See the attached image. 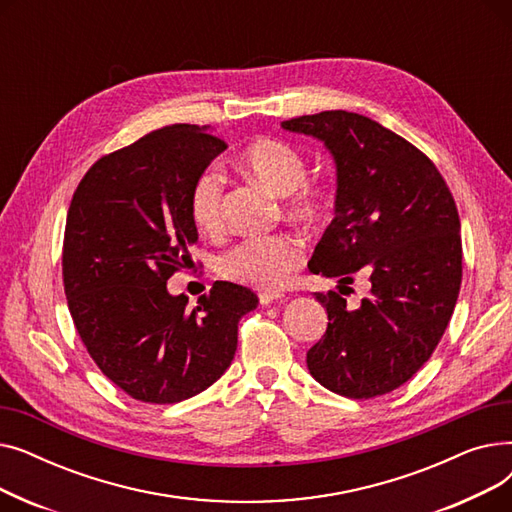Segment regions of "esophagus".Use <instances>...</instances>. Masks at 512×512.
Wrapping results in <instances>:
<instances>
[{
    "label": "esophagus",
    "instance_id": "esophagus-1",
    "mask_svg": "<svg viewBox=\"0 0 512 512\" xmlns=\"http://www.w3.org/2000/svg\"><path fill=\"white\" fill-rule=\"evenodd\" d=\"M286 297L282 292H261L259 294V303L261 305H270V303H274V301H284Z\"/></svg>",
    "mask_w": 512,
    "mask_h": 512
}]
</instances>
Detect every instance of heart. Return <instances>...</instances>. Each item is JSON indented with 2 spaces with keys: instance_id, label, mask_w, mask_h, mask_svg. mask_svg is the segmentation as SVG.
Masks as SVG:
<instances>
[{
  "instance_id": "b5f03b06",
  "label": "heart",
  "mask_w": 512,
  "mask_h": 512,
  "mask_svg": "<svg viewBox=\"0 0 512 512\" xmlns=\"http://www.w3.org/2000/svg\"><path fill=\"white\" fill-rule=\"evenodd\" d=\"M238 168L280 195L282 207L292 220L317 224L328 215L330 195L326 186L307 178V159L290 143L272 137L257 139L240 151ZM186 207L201 232H220L224 222V178L218 170L207 168L193 180ZM301 261V245L290 234L247 236L220 255L218 272L232 282L267 292L284 286Z\"/></svg>"
}]
</instances>
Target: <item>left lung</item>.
Instances as JSON below:
<instances>
[{"instance_id":"obj_1","label":"left lung","mask_w":512,"mask_h":512,"mask_svg":"<svg viewBox=\"0 0 512 512\" xmlns=\"http://www.w3.org/2000/svg\"><path fill=\"white\" fill-rule=\"evenodd\" d=\"M282 128L324 141L336 161V218L309 270L340 284L361 270L371 282L357 309L334 290L315 292L328 330L309 348L307 367L340 396L388 394L432 357L459 299L456 203L432 159L367 116L332 110Z\"/></svg>"}]
</instances>
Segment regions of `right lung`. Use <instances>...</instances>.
Segmentation results:
<instances>
[{"mask_svg": "<svg viewBox=\"0 0 512 512\" xmlns=\"http://www.w3.org/2000/svg\"><path fill=\"white\" fill-rule=\"evenodd\" d=\"M228 145L195 124H172L103 155L78 182L64 232L62 276L76 332L105 378L151 405L191 398L230 367L238 321L259 303L215 282L188 309L166 282L199 234L186 197Z\"/></svg>", "mask_w": 512, "mask_h": 512, "instance_id": "right-lung-1", "label": "right lung"}]
</instances>
